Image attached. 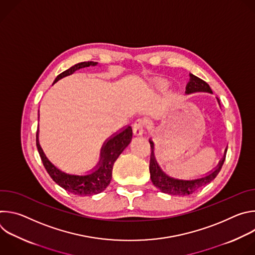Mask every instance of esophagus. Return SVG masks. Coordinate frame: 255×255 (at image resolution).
<instances>
[{
  "label": "esophagus",
  "mask_w": 255,
  "mask_h": 255,
  "mask_svg": "<svg viewBox=\"0 0 255 255\" xmlns=\"http://www.w3.org/2000/svg\"><path fill=\"white\" fill-rule=\"evenodd\" d=\"M144 128H145V123H144V121L141 120V119H138V120L134 123V125H133V132H134L135 135L140 136V135L143 134Z\"/></svg>",
  "instance_id": "1"
}]
</instances>
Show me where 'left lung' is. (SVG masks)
<instances>
[{"instance_id": "left-lung-1", "label": "left lung", "mask_w": 255, "mask_h": 255, "mask_svg": "<svg viewBox=\"0 0 255 255\" xmlns=\"http://www.w3.org/2000/svg\"><path fill=\"white\" fill-rule=\"evenodd\" d=\"M195 92H208L212 93V90L210 86L201 80L200 78L191 75V81L187 86V94L195 93ZM150 146H151V154H150V162H149V171H150V177L152 184L159 189L162 193L169 194L172 196H188L194 194L196 191H198L200 188L208 185L209 183L217 176V174L220 172L222 165L225 161V157L220 161L219 165L217 168L210 173L209 175L195 179V180H180V179H174L169 176H167L158 166L154 154H153V143L150 141Z\"/></svg>"}]
</instances>
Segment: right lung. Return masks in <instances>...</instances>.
<instances>
[{"label": "right lung", "mask_w": 255, "mask_h": 255, "mask_svg": "<svg viewBox=\"0 0 255 255\" xmlns=\"http://www.w3.org/2000/svg\"><path fill=\"white\" fill-rule=\"evenodd\" d=\"M97 62L94 61H84L75 64L70 68L64 70L60 75L57 76L54 83L58 80L69 76L77 69L82 67L96 65ZM132 139V129L131 127H127L124 131L117 134L104 145L101 151V160L99 162V168L91 174L88 175H70L66 174L59 169H57L44 155L39 142H38V132L36 133V145L42 160V163L50 175V177L55 181V183L60 186L65 191L78 195V196H93L102 193L106 190V188L110 185L112 178V170L116 159L122 153V151L127 147V145L130 143Z\"/></svg>", "instance_id": "1"}]
</instances>
